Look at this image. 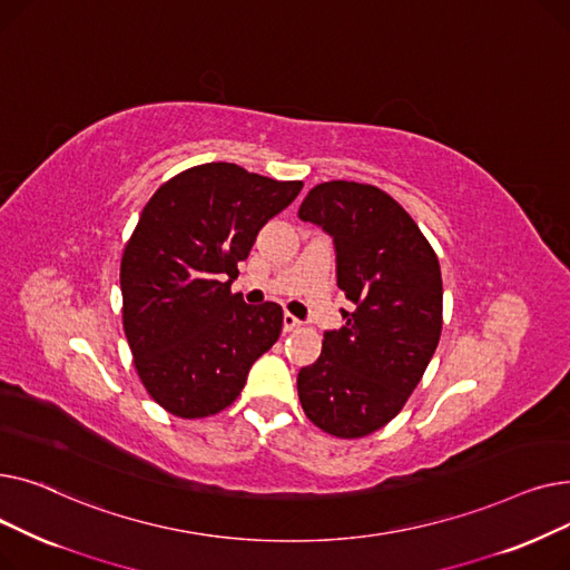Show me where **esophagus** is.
<instances>
[{"label":"esophagus","mask_w":570,"mask_h":570,"mask_svg":"<svg viewBox=\"0 0 570 570\" xmlns=\"http://www.w3.org/2000/svg\"><path fill=\"white\" fill-rule=\"evenodd\" d=\"M303 323L301 321H297L293 314H284V333H291V331H295V327H301Z\"/></svg>","instance_id":"1"}]
</instances>
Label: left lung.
I'll use <instances>...</instances> for the list:
<instances>
[{
	"instance_id": "obj_1",
	"label": "left lung",
	"mask_w": 570,
	"mask_h": 570,
	"mask_svg": "<svg viewBox=\"0 0 570 570\" xmlns=\"http://www.w3.org/2000/svg\"><path fill=\"white\" fill-rule=\"evenodd\" d=\"M297 217L333 237L337 286L353 309L297 374L309 421L340 439L387 425L421 383L441 337V267L406 209L372 185H316Z\"/></svg>"
}]
</instances>
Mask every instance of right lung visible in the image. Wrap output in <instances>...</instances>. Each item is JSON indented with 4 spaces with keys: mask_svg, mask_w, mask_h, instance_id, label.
Segmentation results:
<instances>
[{
    "mask_svg": "<svg viewBox=\"0 0 570 570\" xmlns=\"http://www.w3.org/2000/svg\"><path fill=\"white\" fill-rule=\"evenodd\" d=\"M301 189L213 161L170 177L142 207L119 267L122 321L136 372L168 413L191 421L230 406L279 340L282 307L247 305L230 284Z\"/></svg>",
    "mask_w": 570,
    "mask_h": 570,
    "instance_id": "right-lung-1",
    "label": "right lung"
}]
</instances>
